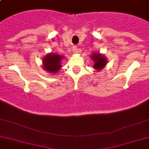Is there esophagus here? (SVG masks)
<instances>
[{
    "label": "esophagus",
    "mask_w": 149,
    "mask_h": 149,
    "mask_svg": "<svg viewBox=\"0 0 149 149\" xmlns=\"http://www.w3.org/2000/svg\"><path fill=\"white\" fill-rule=\"evenodd\" d=\"M72 52H73V53H77L78 52V49H77V47L72 48Z\"/></svg>",
    "instance_id": "34e87169"
}]
</instances>
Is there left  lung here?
Instances as JSON below:
<instances>
[{
    "instance_id": "1",
    "label": "left lung",
    "mask_w": 149,
    "mask_h": 149,
    "mask_svg": "<svg viewBox=\"0 0 149 149\" xmlns=\"http://www.w3.org/2000/svg\"><path fill=\"white\" fill-rule=\"evenodd\" d=\"M92 60H93V68L97 70H103L105 65H107V58L106 56L100 53H94L91 56Z\"/></svg>"
}]
</instances>
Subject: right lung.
<instances>
[{
  "label": "right lung",
  "mask_w": 149,
  "mask_h": 149,
  "mask_svg": "<svg viewBox=\"0 0 149 149\" xmlns=\"http://www.w3.org/2000/svg\"><path fill=\"white\" fill-rule=\"evenodd\" d=\"M63 58V56L53 52L47 54L42 59L44 70L51 73H56L60 69L61 60Z\"/></svg>",
  "instance_id": "obj_1"
}]
</instances>
